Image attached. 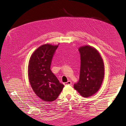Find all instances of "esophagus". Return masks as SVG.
Segmentation results:
<instances>
[{
	"instance_id": "esophagus-1",
	"label": "esophagus",
	"mask_w": 126,
	"mask_h": 126,
	"mask_svg": "<svg viewBox=\"0 0 126 126\" xmlns=\"http://www.w3.org/2000/svg\"><path fill=\"white\" fill-rule=\"evenodd\" d=\"M64 85H71V84H72V82H71V80H68V82H66V83H64Z\"/></svg>"
}]
</instances>
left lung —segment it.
Listing matches in <instances>:
<instances>
[{"instance_id": "8db88e82", "label": "left lung", "mask_w": 126, "mask_h": 126, "mask_svg": "<svg viewBox=\"0 0 126 126\" xmlns=\"http://www.w3.org/2000/svg\"><path fill=\"white\" fill-rule=\"evenodd\" d=\"M79 79L74 88L81 96L88 97L99 90L104 77V65L99 52L90 46L81 47Z\"/></svg>"}]
</instances>
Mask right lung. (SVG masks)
Instances as JSON below:
<instances>
[{
  "label": "right lung",
  "mask_w": 126,
  "mask_h": 126,
  "mask_svg": "<svg viewBox=\"0 0 126 126\" xmlns=\"http://www.w3.org/2000/svg\"><path fill=\"white\" fill-rule=\"evenodd\" d=\"M58 46L44 44L32 54L28 66V76L34 92L47 101L58 98L64 87L51 70L53 57Z\"/></svg>",
  "instance_id": "add662e5"
}]
</instances>
